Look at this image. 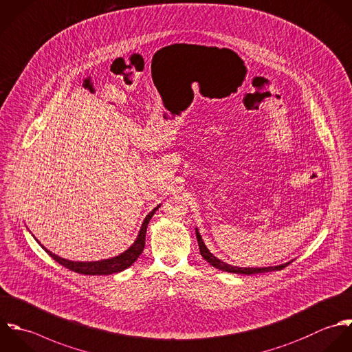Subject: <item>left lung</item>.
<instances>
[{"mask_svg": "<svg viewBox=\"0 0 352 352\" xmlns=\"http://www.w3.org/2000/svg\"><path fill=\"white\" fill-rule=\"evenodd\" d=\"M195 234H197V239H198V245H199V252L201 255L204 256V259H206L212 266L223 270V272H228V273H237V274H256V273H266V272H274V270H281L283 267L288 266L291 262H287V263H283V265H278V266H267V267H239V266H232V265H228L223 261H220L217 256H214L209 248L205 245L204 240H202V236L198 232V230H195Z\"/></svg>", "mask_w": 352, "mask_h": 352, "instance_id": "1", "label": "left lung"}]
</instances>
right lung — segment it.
Segmentation results:
<instances>
[{
  "instance_id": "add662e5",
  "label": "right lung",
  "mask_w": 352,
  "mask_h": 352,
  "mask_svg": "<svg viewBox=\"0 0 352 352\" xmlns=\"http://www.w3.org/2000/svg\"><path fill=\"white\" fill-rule=\"evenodd\" d=\"M161 205H158L157 208H154L143 220V224L140 227L139 234L136 237V240L133 241V244L125 250L124 252H121L118 256L109 258V259H102V261H93V262H75V261H68L64 259L56 254H53L52 251H49L47 248H45L42 244V248L54 259L57 261L60 265H63L64 267L80 273V274H89V276H102V274H112V273H118L122 272L124 269L129 267L136 259L138 256L142 254L143 248H144V240H146V231H147V224L150 221V219L154 216V213L158 210ZM39 243V241H38Z\"/></svg>"
}]
</instances>
